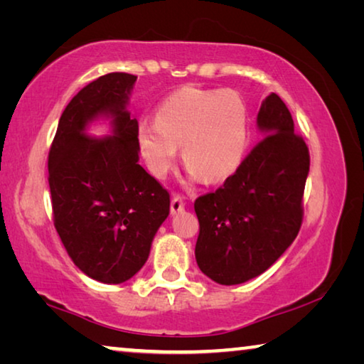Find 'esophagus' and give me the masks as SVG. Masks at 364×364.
Listing matches in <instances>:
<instances>
[{
  "label": "esophagus",
  "instance_id": "1",
  "mask_svg": "<svg viewBox=\"0 0 364 364\" xmlns=\"http://www.w3.org/2000/svg\"><path fill=\"white\" fill-rule=\"evenodd\" d=\"M183 210H184V200H183V197L175 194L173 199H171V213L175 215V213L183 212Z\"/></svg>",
  "mask_w": 364,
  "mask_h": 364
}]
</instances>
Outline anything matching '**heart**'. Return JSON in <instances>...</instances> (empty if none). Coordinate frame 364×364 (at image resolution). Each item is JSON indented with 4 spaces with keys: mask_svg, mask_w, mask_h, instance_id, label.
Listing matches in <instances>:
<instances>
[{
    "mask_svg": "<svg viewBox=\"0 0 364 364\" xmlns=\"http://www.w3.org/2000/svg\"><path fill=\"white\" fill-rule=\"evenodd\" d=\"M249 130L247 104L236 91L184 88L160 104L156 120H139L136 144L152 175H167L181 147L191 173L217 183L239 167Z\"/></svg>",
    "mask_w": 364,
    "mask_h": 364,
    "instance_id": "b5f03b06",
    "label": "heart"
}]
</instances>
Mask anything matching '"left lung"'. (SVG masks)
<instances>
[{"instance_id":"8db88e82","label":"left lung","mask_w":364,"mask_h":364,"mask_svg":"<svg viewBox=\"0 0 364 364\" xmlns=\"http://www.w3.org/2000/svg\"><path fill=\"white\" fill-rule=\"evenodd\" d=\"M264 138L215 193L197 197L196 260L218 284L262 274L297 237L310 154L281 97H264L257 115Z\"/></svg>"}]
</instances>
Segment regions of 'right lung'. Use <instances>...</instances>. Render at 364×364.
<instances>
[{
	"label": "right lung",
	"instance_id": "right-lung-1",
	"mask_svg": "<svg viewBox=\"0 0 364 364\" xmlns=\"http://www.w3.org/2000/svg\"><path fill=\"white\" fill-rule=\"evenodd\" d=\"M138 77L102 75L72 97L60 115L48 156L54 226L72 262L106 284L133 278L149 257L168 217L170 194L139 165L138 120L127 110ZM100 116L113 133L91 139Z\"/></svg>",
	"mask_w": 364,
	"mask_h": 364
}]
</instances>
